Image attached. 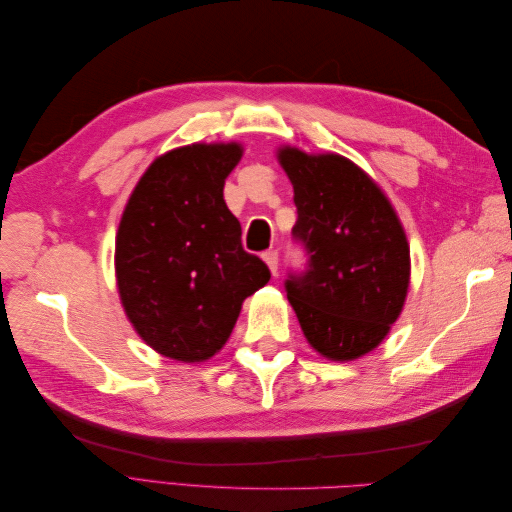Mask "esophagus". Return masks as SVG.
<instances>
[{"instance_id":"1","label":"esophagus","mask_w":512,"mask_h":512,"mask_svg":"<svg viewBox=\"0 0 512 512\" xmlns=\"http://www.w3.org/2000/svg\"><path fill=\"white\" fill-rule=\"evenodd\" d=\"M262 260L267 262V267L271 269V273L277 275V265H280V258H277V252H275V250L265 252V254H262Z\"/></svg>"}]
</instances>
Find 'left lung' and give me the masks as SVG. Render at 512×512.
<instances>
[{
	"mask_svg": "<svg viewBox=\"0 0 512 512\" xmlns=\"http://www.w3.org/2000/svg\"><path fill=\"white\" fill-rule=\"evenodd\" d=\"M277 158L294 188L303 271H290L288 301L303 335L331 361L374 350L404 307L410 247L389 198L337 153L307 156L282 147Z\"/></svg>",
	"mask_w": 512,
	"mask_h": 512,
	"instance_id": "8db88e82",
	"label": "left lung"
}]
</instances>
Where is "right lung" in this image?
I'll use <instances>...</instances> for the list:
<instances>
[{"label": "right lung", "mask_w": 512, "mask_h": 512, "mask_svg": "<svg viewBox=\"0 0 512 512\" xmlns=\"http://www.w3.org/2000/svg\"><path fill=\"white\" fill-rule=\"evenodd\" d=\"M241 145H188L153 162L128 200L115 241L119 297L136 333L183 363L207 361L243 301L271 280L241 245L224 181Z\"/></svg>", "instance_id": "1"}]
</instances>
